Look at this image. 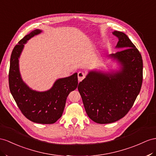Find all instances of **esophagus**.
Here are the masks:
<instances>
[{
	"label": "esophagus",
	"instance_id": "34e87169",
	"mask_svg": "<svg viewBox=\"0 0 156 156\" xmlns=\"http://www.w3.org/2000/svg\"><path fill=\"white\" fill-rule=\"evenodd\" d=\"M85 74L83 73V72H79L78 73V81L81 82L82 80H83V79L85 78Z\"/></svg>",
	"mask_w": 156,
	"mask_h": 156
}]
</instances>
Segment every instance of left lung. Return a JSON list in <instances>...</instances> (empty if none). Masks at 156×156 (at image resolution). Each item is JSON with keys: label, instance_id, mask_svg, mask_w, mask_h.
<instances>
[{"label": "left lung", "instance_id": "obj_1", "mask_svg": "<svg viewBox=\"0 0 156 156\" xmlns=\"http://www.w3.org/2000/svg\"><path fill=\"white\" fill-rule=\"evenodd\" d=\"M122 49L107 56L119 69L91 70L79 83L78 90L87 115L99 124L114 122L124 117L133 107L141 89L143 62L141 54L123 32L114 31Z\"/></svg>", "mask_w": 156, "mask_h": 156}]
</instances>
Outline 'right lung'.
<instances>
[{
	"mask_svg": "<svg viewBox=\"0 0 156 156\" xmlns=\"http://www.w3.org/2000/svg\"><path fill=\"white\" fill-rule=\"evenodd\" d=\"M42 32L35 30L22 39L12 52L9 70L10 92L19 109L31 121L53 124L61 117L68 95L78 86V74L57 79L49 90H32L23 82L19 69V58L24 45L31 37Z\"/></svg>",
	"mask_w": 156,
	"mask_h": 156,
	"instance_id": "obj_1",
	"label": "right lung"
}]
</instances>
